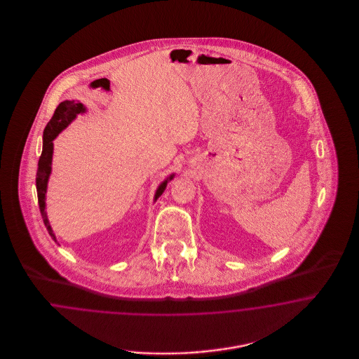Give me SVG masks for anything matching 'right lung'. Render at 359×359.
I'll return each instance as SVG.
<instances>
[{
    "label": "right lung",
    "instance_id": "1",
    "mask_svg": "<svg viewBox=\"0 0 359 359\" xmlns=\"http://www.w3.org/2000/svg\"><path fill=\"white\" fill-rule=\"evenodd\" d=\"M86 107L81 102L75 101H63L59 103L56 107L51 120L47 123L44 133H43V152L39 158V167H37V173H36V189H37V199H39V207L40 212L43 217L44 224L50 233L52 239L56 242V237L52 231L51 224L48 222L47 212H46V194H47V186H48V179L51 175L52 154H53V140L57 137V135L66 129L72 121L76 118L78 114L85 113ZM173 173L170 177H167L158 188L156 189L154 194V202L157 201L158 196L163 195L164 189L167 187V183L171 182L173 179Z\"/></svg>",
    "mask_w": 359,
    "mask_h": 359
}]
</instances>
